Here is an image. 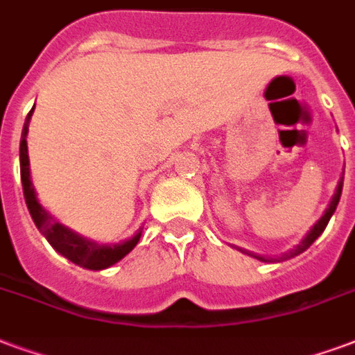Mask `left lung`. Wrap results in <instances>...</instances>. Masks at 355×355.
<instances>
[{
  "label": "left lung",
  "mask_w": 355,
  "mask_h": 355,
  "mask_svg": "<svg viewBox=\"0 0 355 355\" xmlns=\"http://www.w3.org/2000/svg\"><path fill=\"white\" fill-rule=\"evenodd\" d=\"M343 181H345V178H340L339 180V185H337V189H335V194H333L329 206H327V209L324 211V215H322V217H320L318 220L314 223L313 228L307 232V236L301 239L300 243L295 245V247H292V249L286 250V252H282L281 257H263V254L249 252V250H243V249H238V250H241V252H243V254H247V257H252V258H257V260H260V262H268V263L284 262V260H290V258H294V257H297V254H301V252H305V250H307L309 247H311V245H313L314 241L320 238V234L326 230L329 218H331V215L335 213V209H337V204H339V200H340V193H343Z\"/></svg>",
  "instance_id": "obj_1"
}]
</instances>
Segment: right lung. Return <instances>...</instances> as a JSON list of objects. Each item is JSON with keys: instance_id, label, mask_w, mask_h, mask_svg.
<instances>
[{"instance_id": "add662e5", "label": "right lung", "mask_w": 355, "mask_h": 355, "mask_svg": "<svg viewBox=\"0 0 355 355\" xmlns=\"http://www.w3.org/2000/svg\"><path fill=\"white\" fill-rule=\"evenodd\" d=\"M35 108V106H33ZM33 116V110L29 112L26 121H24L22 138H20V178H22L24 187V198L28 204L29 215L33 218V223L39 228L42 236L48 239V243L52 245L61 257L71 260L73 263L80 268L92 269V271H101L117 263L121 258L129 254L130 250L137 247L142 236V228L137 230V234L129 239H123L119 243H97L89 238L80 236L78 232L67 228L61 223H58L44 207L39 204L37 193L31 183V175H29V157H28V130H29V119Z\"/></svg>"}]
</instances>
